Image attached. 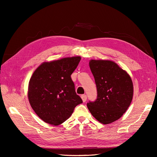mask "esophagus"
I'll list each match as a JSON object with an SVG mask.
<instances>
[{"label":"esophagus","mask_w":157,"mask_h":157,"mask_svg":"<svg viewBox=\"0 0 157 157\" xmlns=\"http://www.w3.org/2000/svg\"><path fill=\"white\" fill-rule=\"evenodd\" d=\"M81 97H82V101H83V102H85L86 101V100H87V96H86V94L82 95Z\"/></svg>","instance_id":"obj_1"}]
</instances>
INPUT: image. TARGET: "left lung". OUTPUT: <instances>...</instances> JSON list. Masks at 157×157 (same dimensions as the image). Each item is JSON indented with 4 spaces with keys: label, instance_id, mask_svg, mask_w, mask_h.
I'll use <instances>...</instances> for the list:
<instances>
[{
    "label": "left lung",
    "instance_id": "left-lung-1",
    "mask_svg": "<svg viewBox=\"0 0 157 157\" xmlns=\"http://www.w3.org/2000/svg\"><path fill=\"white\" fill-rule=\"evenodd\" d=\"M90 68L94 78L97 98L87 106L93 117L102 124L119 119L128 109L133 98L132 79L115 63L91 60Z\"/></svg>",
    "mask_w": 157,
    "mask_h": 157
}]
</instances>
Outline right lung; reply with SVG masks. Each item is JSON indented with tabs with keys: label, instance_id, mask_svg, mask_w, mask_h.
<instances>
[{
	"label": "right lung",
	"instance_id": "obj_1",
	"mask_svg": "<svg viewBox=\"0 0 157 157\" xmlns=\"http://www.w3.org/2000/svg\"><path fill=\"white\" fill-rule=\"evenodd\" d=\"M80 60V56H73L44 62L33 73L28 86L29 101L44 122L61 124L69 118L75 106L82 103L71 78Z\"/></svg>",
	"mask_w": 157,
	"mask_h": 157
}]
</instances>
